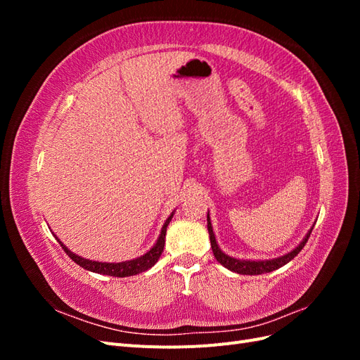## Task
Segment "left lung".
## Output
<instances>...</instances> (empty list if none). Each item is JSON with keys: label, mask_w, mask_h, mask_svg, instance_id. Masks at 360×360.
<instances>
[{"label": "left lung", "mask_w": 360, "mask_h": 360, "mask_svg": "<svg viewBox=\"0 0 360 360\" xmlns=\"http://www.w3.org/2000/svg\"><path fill=\"white\" fill-rule=\"evenodd\" d=\"M207 228H209V236H210V243H212V250L214 254V258L219 261V263L226 267L228 270L231 271H236V274L238 275H263V274H269V271H274L282 266H285L287 263H290V261L296 257L300 250L303 249V246L307 245L308 238L312 233V228L309 230V233L307 234V237L303 238L302 243L294 248L291 252L282 255V257H278V258H274V259H264V261H252V259H237V258H233L230 255L224 254L222 250L219 249V246H217L216 243V237H214V233H213V228H212V222H210V216L207 214Z\"/></svg>", "instance_id": "8db88e82"}]
</instances>
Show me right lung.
Returning a JSON list of instances; mask_svg holds the SVG:
<instances>
[{"label":"right lung","mask_w":360,"mask_h":360,"mask_svg":"<svg viewBox=\"0 0 360 360\" xmlns=\"http://www.w3.org/2000/svg\"><path fill=\"white\" fill-rule=\"evenodd\" d=\"M174 216V212L171 213V216L168 217V219L165 221V224H163L162 226V231H160V236L158 238L156 245L151 248L147 254L141 255L135 259H130V261H123V263H99V261H91V259H86V258H82V257H78L75 255L73 252H70V250L64 246L60 238H57V240L60 242V245L63 246L64 252H66L76 264L84 267L85 270H90V271H94V274H101V275H110V276H117V278H126V276H132V275H138L141 274V271H146L148 270L150 267H153L156 263L159 257L162 255L163 252V246H165V234H167V228L169 225V221L172 219Z\"/></svg>","instance_id":"right-lung-1"}]
</instances>
